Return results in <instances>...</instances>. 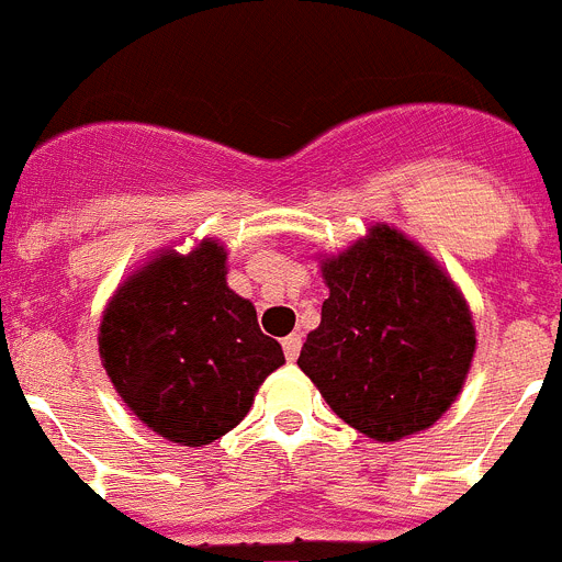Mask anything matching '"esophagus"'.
<instances>
[{
  "instance_id": "1",
  "label": "esophagus",
  "mask_w": 562,
  "mask_h": 562,
  "mask_svg": "<svg viewBox=\"0 0 562 562\" xmlns=\"http://www.w3.org/2000/svg\"><path fill=\"white\" fill-rule=\"evenodd\" d=\"M300 348H302V336L300 334H291V336H285V339H282V350H285L288 362H296Z\"/></svg>"
}]
</instances>
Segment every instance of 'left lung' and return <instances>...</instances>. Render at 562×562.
Listing matches in <instances>:
<instances>
[{"label": "left lung", "instance_id": "left-lung-1", "mask_svg": "<svg viewBox=\"0 0 562 562\" xmlns=\"http://www.w3.org/2000/svg\"><path fill=\"white\" fill-rule=\"evenodd\" d=\"M330 296L296 364L336 416L373 441L432 427L470 373L475 325L450 274L398 228L322 260Z\"/></svg>", "mask_w": 562, "mask_h": 562}]
</instances>
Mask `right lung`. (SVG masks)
<instances>
[{
    "instance_id": "right-lung-1",
    "label": "right lung",
    "mask_w": 562,
    "mask_h": 562,
    "mask_svg": "<svg viewBox=\"0 0 562 562\" xmlns=\"http://www.w3.org/2000/svg\"><path fill=\"white\" fill-rule=\"evenodd\" d=\"M99 353L112 387L146 427L180 447L217 441L246 418L280 341L226 282V248H172L121 282L104 308Z\"/></svg>"
}]
</instances>
